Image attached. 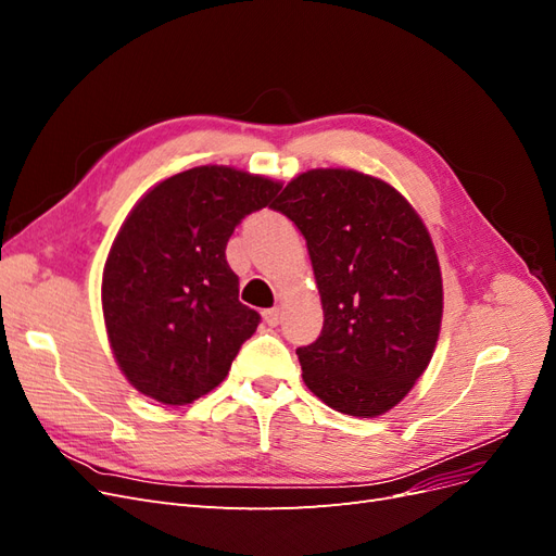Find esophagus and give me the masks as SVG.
Listing matches in <instances>:
<instances>
[{
    "instance_id": "esophagus-1",
    "label": "esophagus",
    "mask_w": 556,
    "mask_h": 556,
    "mask_svg": "<svg viewBox=\"0 0 556 556\" xmlns=\"http://www.w3.org/2000/svg\"><path fill=\"white\" fill-rule=\"evenodd\" d=\"M264 323H266L268 327H276V325L280 323V308L276 306V308L264 311Z\"/></svg>"
}]
</instances>
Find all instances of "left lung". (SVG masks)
I'll return each mask as SVG.
<instances>
[{
    "instance_id": "obj_1",
    "label": "left lung",
    "mask_w": 556,
    "mask_h": 556,
    "mask_svg": "<svg viewBox=\"0 0 556 556\" xmlns=\"http://www.w3.org/2000/svg\"><path fill=\"white\" fill-rule=\"evenodd\" d=\"M271 208L304 233L325 311L319 339L296 350L306 387L352 417L392 410L441 333V264L422 217L355 169L299 174Z\"/></svg>"
}]
</instances>
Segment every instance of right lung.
Listing matches in <instances>:
<instances>
[{
    "mask_svg": "<svg viewBox=\"0 0 556 556\" xmlns=\"http://www.w3.org/2000/svg\"><path fill=\"white\" fill-rule=\"evenodd\" d=\"M282 185L233 166H194L150 188L109 250L102 311L134 390L185 406L220 384L260 313L239 301L225 248Z\"/></svg>",
    "mask_w": 556,
    "mask_h": 556,
    "instance_id": "right-lung-1",
    "label": "right lung"
}]
</instances>
